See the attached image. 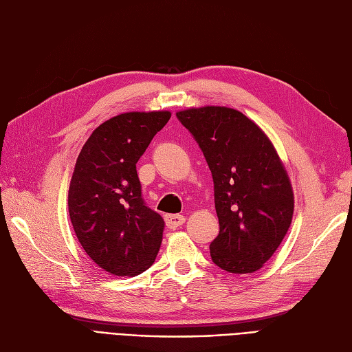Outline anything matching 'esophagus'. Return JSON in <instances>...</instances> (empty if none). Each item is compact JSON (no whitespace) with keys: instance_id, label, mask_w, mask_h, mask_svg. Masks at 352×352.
Wrapping results in <instances>:
<instances>
[{"instance_id":"esophagus-1","label":"esophagus","mask_w":352,"mask_h":352,"mask_svg":"<svg viewBox=\"0 0 352 352\" xmlns=\"http://www.w3.org/2000/svg\"><path fill=\"white\" fill-rule=\"evenodd\" d=\"M164 220H166L167 228L176 229V228H179V226H182L186 219H185V216H180V214H167V216L164 217Z\"/></svg>"}]
</instances>
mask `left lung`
Listing matches in <instances>:
<instances>
[{"mask_svg":"<svg viewBox=\"0 0 352 352\" xmlns=\"http://www.w3.org/2000/svg\"><path fill=\"white\" fill-rule=\"evenodd\" d=\"M176 116L214 182L220 232L210 243L212 263L235 274L257 272L292 221L294 192L283 163L267 135L238 110L207 105Z\"/></svg>","mask_w":352,"mask_h":352,"instance_id":"8db88e82","label":"left lung"}]
</instances>
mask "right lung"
<instances>
[{
    "mask_svg": "<svg viewBox=\"0 0 352 352\" xmlns=\"http://www.w3.org/2000/svg\"><path fill=\"white\" fill-rule=\"evenodd\" d=\"M170 111L123 113L100 124L82 146L69 188L74 233L91 260L114 276L151 267L164 220L148 208L136 163Z\"/></svg>",
    "mask_w": 352,
    "mask_h": 352,
    "instance_id": "add662e5",
    "label": "right lung"
}]
</instances>
